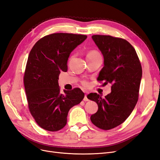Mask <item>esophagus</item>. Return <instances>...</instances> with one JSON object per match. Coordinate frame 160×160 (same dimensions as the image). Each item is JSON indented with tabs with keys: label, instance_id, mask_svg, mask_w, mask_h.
I'll return each mask as SVG.
<instances>
[{
	"label": "esophagus",
	"instance_id": "esophagus-1",
	"mask_svg": "<svg viewBox=\"0 0 160 160\" xmlns=\"http://www.w3.org/2000/svg\"><path fill=\"white\" fill-rule=\"evenodd\" d=\"M83 101H89V99L88 98V94L85 95V97L83 98Z\"/></svg>",
	"mask_w": 160,
	"mask_h": 160
}]
</instances>
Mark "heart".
Masks as SVG:
<instances>
[{
  "label": "heart",
  "instance_id": "1",
  "mask_svg": "<svg viewBox=\"0 0 160 160\" xmlns=\"http://www.w3.org/2000/svg\"><path fill=\"white\" fill-rule=\"evenodd\" d=\"M99 55V53L98 52H97L96 51H91L89 52L88 56H94V55ZM84 85H87V83H84Z\"/></svg>",
  "mask_w": 160,
  "mask_h": 160
}]
</instances>
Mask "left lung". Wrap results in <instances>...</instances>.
Listing matches in <instances>:
<instances>
[{"label":"left lung","mask_w":160,"mask_h":160,"mask_svg":"<svg viewBox=\"0 0 160 160\" xmlns=\"http://www.w3.org/2000/svg\"><path fill=\"white\" fill-rule=\"evenodd\" d=\"M91 38L104 59L98 80L112 86L104 98L96 93L88 95L98 105L91 121L98 128L108 130L124 122L133 111L138 100L142 69L136 51L126 40L109 35Z\"/></svg>","instance_id":"1"}]
</instances>
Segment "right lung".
Listing matches in <instances>:
<instances>
[{"instance_id": "1", "label": "right lung", "mask_w": 160, "mask_h": 160, "mask_svg": "<svg viewBox=\"0 0 160 160\" xmlns=\"http://www.w3.org/2000/svg\"><path fill=\"white\" fill-rule=\"evenodd\" d=\"M86 35L54 33L38 40L29 53L24 76L28 108L37 123L49 132L67 124L69 111L80 103L85 94L79 88L63 90L58 83L61 71H67L71 52Z\"/></svg>"}]
</instances>
